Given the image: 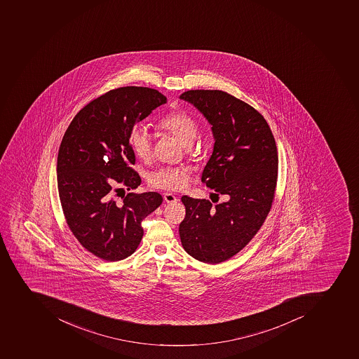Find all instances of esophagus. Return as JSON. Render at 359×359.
I'll return each instance as SVG.
<instances>
[{"instance_id": "obj_1", "label": "esophagus", "mask_w": 359, "mask_h": 359, "mask_svg": "<svg viewBox=\"0 0 359 359\" xmlns=\"http://www.w3.org/2000/svg\"><path fill=\"white\" fill-rule=\"evenodd\" d=\"M164 201H165L166 203H177V201H178V198L175 197L173 194H169L166 193L164 194Z\"/></svg>"}]
</instances>
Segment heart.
Here are the masks:
<instances>
[{
  "label": "heart",
  "mask_w": 359,
  "mask_h": 359,
  "mask_svg": "<svg viewBox=\"0 0 359 359\" xmlns=\"http://www.w3.org/2000/svg\"><path fill=\"white\" fill-rule=\"evenodd\" d=\"M157 128L163 134L175 137L188 153L193 151V142L198 133V123L193 116L184 110L173 111L160 118ZM130 147L140 160L149 162L153 155V140L145 128H136L131 133ZM190 170L186 166H164L149 175V184L156 189L179 191L187 187Z\"/></svg>",
  "instance_id": "heart-1"
}]
</instances>
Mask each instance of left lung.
<instances>
[{
	"instance_id": "obj_1",
	"label": "left lung",
	"mask_w": 359,
	"mask_h": 359,
	"mask_svg": "<svg viewBox=\"0 0 359 359\" xmlns=\"http://www.w3.org/2000/svg\"><path fill=\"white\" fill-rule=\"evenodd\" d=\"M180 98L206 116L215 138L202 182L229 197L214 206L208 199L182 196L181 243L199 262L222 263L248 245L270 213L278 182L276 140L261 113L228 93L195 89Z\"/></svg>"
}]
</instances>
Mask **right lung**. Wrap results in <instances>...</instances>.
<instances>
[{"instance_id":"1","label":"right lung","mask_w":359,"mask_h":359,"mask_svg":"<svg viewBox=\"0 0 359 359\" xmlns=\"http://www.w3.org/2000/svg\"><path fill=\"white\" fill-rule=\"evenodd\" d=\"M164 103L165 96L149 87L111 89L76 114L60 145L57 189L65 222L81 246L104 261L134 254L142 219L163 202L158 193L125 195V189L142 181L129 142L135 125Z\"/></svg>"}]
</instances>
